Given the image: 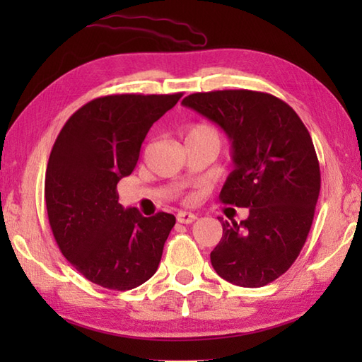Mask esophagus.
Here are the masks:
<instances>
[{"label": "esophagus", "instance_id": "esophagus-1", "mask_svg": "<svg viewBox=\"0 0 362 362\" xmlns=\"http://www.w3.org/2000/svg\"><path fill=\"white\" fill-rule=\"evenodd\" d=\"M196 219H197V214L194 213H189V211L177 213V221H179L180 224H191V222H194Z\"/></svg>", "mask_w": 362, "mask_h": 362}]
</instances>
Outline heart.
Masks as SVG:
<instances>
[{"label": "heart", "mask_w": 362, "mask_h": 362, "mask_svg": "<svg viewBox=\"0 0 362 362\" xmlns=\"http://www.w3.org/2000/svg\"><path fill=\"white\" fill-rule=\"evenodd\" d=\"M197 136H210V138H218L219 140V135L216 130L209 124H194L193 127H189V130L187 132V140L188 138H197Z\"/></svg>", "instance_id": "1"}]
</instances>
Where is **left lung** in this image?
Returning <instances> with one entry per match:
<instances>
[{"instance_id": "left-lung-1", "label": "left lung", "mask_w": 362, "mask_h": 362, "mask_svg": "<svg viewBox=\"0 0 362 362\" xmlns=\"http://www.w3.org/2000/svg\"><path fill=\"white\" fill-rule=\"evenodd\" d=\"M182 104L230 138L235 169L219 199L249 209L240 224L221 222L210 253L214 271L236 286H264L297 259L314 219L320 168L308 129L292 107L261 91L193 93Z\"/></svg>"}]
</instances>
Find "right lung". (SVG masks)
Here are the masks:
<instances>
[{
    "label": "right lung",
    "mask_w": 362,
    "mask_h": 362,
    "mask_svg": "<svg viewBox=\"0 0 362 362\" xmlns=\"http://www.w3.org/2000/svg\"><path fill=\"white\" fill-rule=\"evenodd\" d=\"M182 93L110 95L74 112L52 146L45 175L48 219L60 252L87 280L115 291L156 274L175 224L165 211L144 218L118 204L151 126Z\"/></svg>",
    "instance_id": "add662e5"
}]
</instances>
